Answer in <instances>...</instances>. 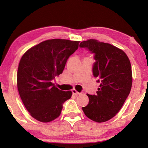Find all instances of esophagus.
<instances>
[{
    "instance_id": "34e87169",
    "label": "esophagus",
    "mask_w": 148,
    "mask_h": 148,
    "mask_svg": "<svg viewBox=\"0 0 148 148\" xmlns=\"http://www.w3.org/2000/svg\"><path fill=\"white\" fill-rule=\"evenodd\" d=\"M72 93H73V94L75 95V96H78V95L80 94V93H79L78 92H77L75 90H72Z\"/></svg>"
}]
</instances>
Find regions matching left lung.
<instances>
[{
	"label": "left lung",
	"instance_id": "left-lung-1",
	"mask_svg": "<svg viewBox=\"0 0 148 148\" xmlns=\"http://www.w3.org/2000/svg\"><path fill=\"white\" fill-rule=\"evenodd\" d=\"M94 54L92 71L100 83L96 95L87 94L89 104L82 107L85 114L98 123L110 120L118 113L130 93L132 86L131 62L122 50L110 44L89 40L81 42Z\"/></svg>",
	"mask_w": 148,
	"mask_h": 148
}]
</instances>
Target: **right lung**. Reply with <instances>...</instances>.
<instances>
[{"label":"right lung","mask_w":148,"mask_h":148,"mask_svg":"<svg viewBox=\"0 0 148 148\" xmlns=\"http://www.w3.org/2000/svg\"><path fill=\"white\" fill-rule=\"evenodd\" d=\"M79 42L46 40L27 50L19 62L17 88L24 106L36 120L48 123L59 116L62 104L72 96L60 90L52 80L63 71L66 60Z\"/></svg>","instance_id":"add662e5"}]
</instances>
